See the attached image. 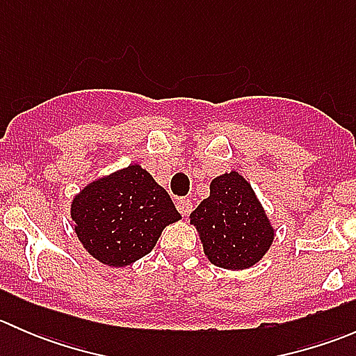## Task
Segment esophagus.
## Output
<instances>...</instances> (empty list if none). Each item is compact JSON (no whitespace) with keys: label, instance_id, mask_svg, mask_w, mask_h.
I'll return each instance as SVG.
<instances>
[{"label":"esophagus","instance_id":"1","mask_svg":"<svg viewBox=\"0 0 356 356\" xmlns=\"http://www.w3.org/2000/svg\"><path fill=\"white\" fill-rule=\"evenodd\" d=\"M175 207H177V210L181 211L182 217H188V215L193 211V203L189 200H177Z\"/></svg>","mask_w":356,"mask_h":356}]
</instances>
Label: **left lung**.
Segmentation results:
<instances>
[{
	"mask_svg": "<svg viewBox=\"0 0 356 356\" xmlns=\"http://www.w3.org/2000/svg\"><path fill=\"white\" fill-rule=\"evenodd\" d=\"M208 261L227 270L257 265L270 250L275 229L250 182L236 170L217 175L210 195L189 215Z\"/></svg>",
	"mask_w": 356,
	"mask_h": 356,
	"instance_id": "1",
	"label": "left lung"
}]
</instances>
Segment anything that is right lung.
I'll return each mask as SVG.
<instances>
[{"mask_svg":"<svg viewBox=\"0 0 356 356\" xmlns=\"http://www.w3.org/2000/svg\"><path fill=\"white\" fill-rule=\"evenodd\" d=\"M70 218L84 250L118 268L146 257L161 231L182 217L153 175L131 163L84 186L72 198Z\"/></svg>","mask_w":356,"mask_h":356,"instance_id":"1","label":"right lung"}]
</instances>
